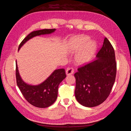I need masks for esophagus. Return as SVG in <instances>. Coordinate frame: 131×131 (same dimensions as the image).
<instances>
[{
    "label": "esophagus",
    "instance_id": "esophagus-1",
    "mask_svg": "<svg viewBox=\"0 0 131 131\" xmlns=\"http://www.w3.org/2000/svg\"><path fill=\"white\" fill-rule=\"evenodd\" d=\"M74 69L73 68H68L66 70V74L67 75H72L74 73Z\"/></svg>",
    "mask_w": 131,
    "mask_h": 131
}]
</instances>
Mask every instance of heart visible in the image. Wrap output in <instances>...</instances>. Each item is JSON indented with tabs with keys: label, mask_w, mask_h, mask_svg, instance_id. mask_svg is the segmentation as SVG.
Returning <instances> with one entry per match:
<instances>
[{
	"label": "heart",
	"mask_w": 131,
	"mask_h": 131,
	"mask_svg": "<svg viewBox=\"0 0 131 131\" xmlns=\"http://www.w3.org/2000/svg\"><path fill=\"white\" fill-rule=\"evenodd\" d=\"M89 37L85 35H78L72 39L69 51L74 53L83 48L76 56V61L79 64H84L88 62L93 54L96 49V43L89 41Z\"/></svg>",
	"instance_id": "heart-1"
}]
</instances>
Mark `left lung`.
<instances>
[{
    "label": "left lung",
    "instance_id": "left-lung-1",
    "mask_svg": "<svg viewBox=\"0 0 131 131\" xmlns=\"http://www.w3.org/2000/svg\"><path fill=\"white\" fill-rule=\"evenodd\" d=\"M93 62L79 67L74 74L75 95L79 103L93 107L108 97L115 81L116 62L115 51L106 37Z\"/></svg>",
    "mask_w": 131,
    "mask_h": 131
}]
</instances>
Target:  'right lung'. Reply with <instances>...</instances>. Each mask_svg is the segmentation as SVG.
I'll return each instance as SVG.
<instances>
[{"label": "right lung", "mask_w": 131, "mask_h": 131, "mask_svg": "<svg viewBox=\"0 0 131 131\" xmlns=\"http://www.w3.org/2000/svg\"><path fill=\"white\" fill-rule=\"evenodd\" d=\"M55 30L56 29H44L32 31L22 41L18 46V50L31 38L50 34ZM66 77L64 69H59L54 70L42 84L37 86L29 85L22 81L19 75L17 63H16V78L18 88L27 102L38 108H47L53 104L57 98L59 85Z\"/></svg>", "instance_id": "add662e5"}]
</instances>
